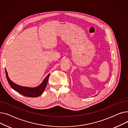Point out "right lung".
Returning a JSON list of instances; mask_svg holds the SVG:
<instances>
[{"label": "right lung", "mask_w": 128, "mask_h": 128, "mask_svg": "<svg viewBox=\"0 0 128 128\" xmlns=\"http://www.w3.org/2000/svg\"><path fill=\"white\" fill-rule=\"evenodd\" d=\"M6 70V77L7 79L8 82H9V85L11 86V88L18 92V93L27 96V97H30V98H35L40 96L44 91L46 87V86L47 83H48V79L50 76V74L47 76L45 79L44 80L43 82L41 84H40L39 86L36 87V88H28V87L26 86H21L18 85L12 82L11 80L9 79L8 76V72Z\"/></svg>", "instance_id": "1"}]
</instances>
